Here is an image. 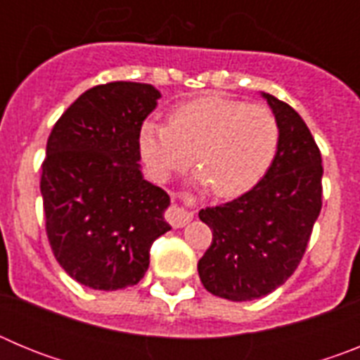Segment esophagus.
Returning a JSON list of instances; mask_svg holds the SVG:
<instances>
[{"instance_id": "1", "label": "esophagus", "mask_w": 360, "mask_h": 360, "mask_svg": "<svg viewBox=\"0 0 360 360\" xmlns=\"http://www.w3.org/2000/svg\"><path fill=\"white\" fill-rule=\"evenodd\" d=\"M167 221H169L173 227H184L186 224H189L191 219H193V212H187L186 209L178 207V205H171L167 214H165Z\"/></svg>"}]
</instances>
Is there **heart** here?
<instances>
[{"label":"heart","instance_id":"heart-1","mask_svg":"<svg viewBox=\"0 0 360 360\" xmlns=\"http://www.w3.org/2000/svg\"><path fill=\"white\" fill-rule=\"evenodd\" d=\"M279 122L263 104L207 95L180 104L169 124L144 120L139 146L149 173L165 180L189 167L219 198H234L262 182L279 149Z\"/></svg>","mask_w":360,"mask_h":360}]
</instances>
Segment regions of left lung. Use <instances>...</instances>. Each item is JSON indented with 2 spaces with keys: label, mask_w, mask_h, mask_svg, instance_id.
Here are the masks:
<instances>
[{
  "label": "left lung",
  "mask_w": 360,
  "mask_h": 360,
  "mask_svg": "<svg viewBox=\"0 0 360 360\" xmlns=\"http://www.w3.org/2000/svg\"><path fill=\"white\" fill-rule=\"evenodd\" d=\"M263 97L281 131L274 164L240 198L198 212L212 231L200 279L229 301L263 297L294 274L323 205V164L310 129L287 103Z\"/></svg>",
  "instance_id": "left-lung-1"
}]
</instances>
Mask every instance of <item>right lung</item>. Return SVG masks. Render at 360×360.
I'll use <instances>...</instances> for the list:
<instances>
[{
	"mask_svg": "<svg viewBox=\"0 0 360 360\" xmlns=\"http://www.w3.org/2000/svg\"><path fill=\"white\" fill-rule=\"evenodd\" d=\"M151 84H98L59 117L41 165L46 236L66 274L94 290L144 278L153 241L169 231V195L142 178L139 131L157 108Z\"/></svg>",
	"mask_w": 360,
	"mask_h": 360,
	"instance_id": "right-lung-1",
	"label": "right lung"
}]
</instances>
